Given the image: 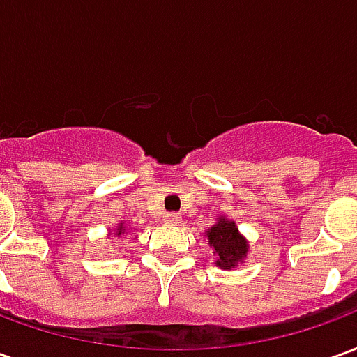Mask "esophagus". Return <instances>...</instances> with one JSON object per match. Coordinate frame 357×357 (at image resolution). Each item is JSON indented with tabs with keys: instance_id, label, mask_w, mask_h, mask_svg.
<instances>
[{
	"instance_id": "1",
	"label": "esophagus",
	"mask_w": 357,
	"mask_h": 357,
	"mask_svg": "<svg viewBox=\"0 0 357 357\" xmlns=\"http://www.w3.org/2000/svg\"><path fill=\"white\" fill-rule=\"evenodd\" d=\"M164 224L178 225L179 224V216H178V214H166V216H164Z\"/></svg>"
}]
</instances>
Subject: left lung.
<instances>
[{"label":"left lung","instance_id":"1","mask_svg":"<svg viewBox=\"0 0 357 357\" xmlns=\"http://www.w3.org/2000/svg\"><path fill=\"white\" fill-rule=\"evenodd\" d=\"M204 237L208 239L210 247L214 248V256H216L214 264L218 268H237V264H241L247 258V239L241 235L239 227L235 225V222L227 220L225 216L218 218L216 224L204 233Z\"/></svg>","mask_w":357,"mask_h":357}]
</instances>
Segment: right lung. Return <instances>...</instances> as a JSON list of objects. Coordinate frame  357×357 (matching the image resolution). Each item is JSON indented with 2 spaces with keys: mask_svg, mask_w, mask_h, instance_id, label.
<instances>
[{
  "mask_svg": "<svg viewBox=\"0 0 357 357\" xmlns=\"http://www.w3.org/2000/svg\"><path fill=\"white\" fill-rule=\"evenodd\" d=\"M124 231H126V229H124V225L120 224V225H118V229H116V233H114V235H122V233H124Z\"/></svg>",
  "mask_w": 357,
  "mask_h": 357,
  "instance_id": "add662e5",
  "label": "right lung"
}]
</instances>
